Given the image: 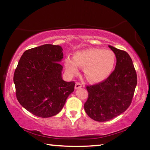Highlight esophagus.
<instances>
[{
    "mask_svg": "<svg viewBox=\"0 0 150 150\" xmlns=\"http://www.w3.org/2000/svg\"><path fill=\"white\" fill-rule=\"evenodd\" d=\"M81 87H82V85H81V83H76L75 86V89H77V88H81Z\"/></svg>",
    "mask_w": 150,
    "mask_h": 150,
    "instance_id": "obj_1",
    "label": "esophagus"
}]
</instances>
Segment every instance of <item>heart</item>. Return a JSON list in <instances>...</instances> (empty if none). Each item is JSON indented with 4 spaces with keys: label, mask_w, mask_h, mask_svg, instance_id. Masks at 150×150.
<instances>
[{
    "label": "heart",
    "mask_w": 150,
    "mask_h": 150,
    "mask_svg": "<svg viewBox=\"0 0 150 150\" xmlns=\"http://www.w3.org/2000/svg\"><path fill=\"white\" fill-rule=\"evenodd\" d=\"M116 55L110 50L91 48L75 53L74 57H67L65 69L70 75L77 74L79 65L84 67L86 78L92 83H100L108 78L115 67Z\"/></svg>",
    "instance_id": "obj_1"
}]
</instances>
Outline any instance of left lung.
Here are the masks:
<instances>
[{
	"label": "left lung",
	"mask_w": 150,
	"mask_h": 150,
	"mask_svg": "<svg viewBox=\"0 0 150 150\" xmlns=\"http://www.w3.org/2000/svg\"><path fill=\"white\" fill-rule=\"evenodd\" d=\"M108 47L116 57L115 69L98 84L87 86L88 96L84 108L91 118L106 122L121 115L130 106L137 85V75L131 57L125 51Z\"/></svg>",
	"instance_id": "obj_1"
}]
</instances>
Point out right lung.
I'll use <instances>...</instances> for the list:
<instances>
[{
  "mask_svg": "<svg viewBox=\"0 0 150 150\" xmlns=\"http://www.w3.org/2000/svg\"><path fill=\"white\" fill-rule=\"evenodd\" d=\"M60 45L45 44L25 51L14 74L19 103L33 115L42 118L56 115L74 91V81L62 76L63 58Z\"/></svg>",
  "mask_w": 150,
  "mask_h": 150,
  "instance_id": "add662e5",
  "label": "right lung"
}]
</instances>
